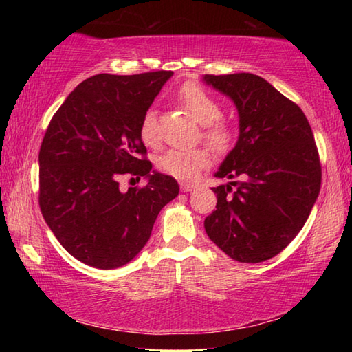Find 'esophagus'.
Here are the masks:
<instances>
[{
    "label": "esophagus",
    "instance_id": "esophagus-1",
    "mask_svg": "<svg viewBox=\"0 0 352 352\" xmlns=\"http://www.w3.org/2000/svg\"><path fill=\"white\" fill-rule=\"evenodd\" d=\"M180 188H182L183 192H190V190L197 189V184L188 183V182H182V183H180Z\"/></svg>",
    "mask_w": 352,
    "mask_h": 352
}]
</instances>
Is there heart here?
<instances>
[{"instance_id":"b5f03b06","label":"heart","mask_w":352,"mask_h":352,"mask_svg":"<svg viewBox=\"0 0 352 352\" xmlns=\"http://www.w3.org/2000/svg\"><path fill=\"white\" fill-rule=\"evenodd\" d=\"M178 102L186 109L204 126V140L214 152H226L233 144V132L222 118V105L212 94L195 82H188L178 88L175 94ZM140 136L144 144L155 147L160 144L162 136L158 129V115L153 109H148L140 124ZM210 163V155L205 148L180 151L169 148L157 160L160 170L166 172L180 180H190Z\"/></svg>"}]
</instances>
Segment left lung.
I'll return each instance as SVG.
<instances>
[{
  "label": "left lung",
  "instance_id": "left-lung-1",
  "mask_svg": "<svg viewBox=\"0 0 352 352\" xmlns=\"http://www.w3.org/2000/svg\"><path fill=\"white\" fill-rule=\"evenodd\" d=\"M204 80L233 100L239 138L216 177H243L212 188L216 211L205 219L210 239L231 259L256 264L273 258L305 226L321 186L312 129L295 102L252 73Z\"/></svg>",
  "mask_w": 352,
  "mask_h": 352
}]
</instances>
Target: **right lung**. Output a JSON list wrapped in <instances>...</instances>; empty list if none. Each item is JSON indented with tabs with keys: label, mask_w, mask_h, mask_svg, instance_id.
<instances>
[{
	"label": "right lung",
	"mask_w": 352,
	"mask_h": 352,
	"mask_svg": "<svg viewBox=\"0 0 352 352\" xmlns=\"http://www.w3.org/2000/svg\"><path fill=\"white\" fill-rule=\"evenodd\" d=\"M172 74L88 77L47 126L38 153L40 210L62 247L94 269L132 261L180 190L175 178L152 172L140 136L142 116ZM122 175L144 176L146 186L122 193Z\"/></svg>",
	"instance_id": "obj_1"
}]
</instances>
